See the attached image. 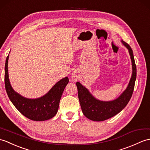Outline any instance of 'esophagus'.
Returning <instances> with one entry per match:
<instances>
[{
	"mask_svg": "<svg viewBox=\"0 0 150 150\" xmlns=\"http://www.w3.org/2000/svg\"><path fill=\"white\" fill-rule=\"evenodd\" d=\"M71 76H72L73 81H76V79H77V76H76V75H73Z\"/></svg>",
	"mask_w": 150,
	"mask_h": 150,
	"instance_id": "obj_1",
	"label": "esophagus"
}]
</instances>
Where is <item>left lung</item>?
Masks as SVG:
<instances>
[{"mask_svg":"<svg viewBox=\"0 0 150 150\" xmlns=\"http://www.w3.org/2000/svg\"><path fill=\"white\" fill-rule=\"evenodd\" d=\"M122 43L128 49L133 71L127 89L121 94L120 96L110 102H102L94 98L88 90L81 83L77 82L76 83L82 112L89 120L95 121H102L114 116L126 107L133 94L137 75L136 65L134 60L133 51L130 46L124 41H122Z\"/></svg>","mask_w":150,"mask_h":150,"instance_id":"left-lung-1","label":"left lung"}]
</instances>
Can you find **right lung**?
<instances>
[{
	"instance_id": "obj_1",
	"label": "right lung",
	"mask_w": 150,
	"mask_h": 150,
	"mask_svg": "<svg viewBox=\"0 0 150 150\" xmlns=\"http://www.w3.org/2000/svg\"><path fill=\"white\" fill-rule=\"evenodd\" d=\"M9 55L5 64V88L9 98L19 112L33 121H45L57 114L59 102L69 79L65 77L55 83L46 95L37 99H28L20 95L13 89L8 76Z\"/></svg>"
}]
</instances>
